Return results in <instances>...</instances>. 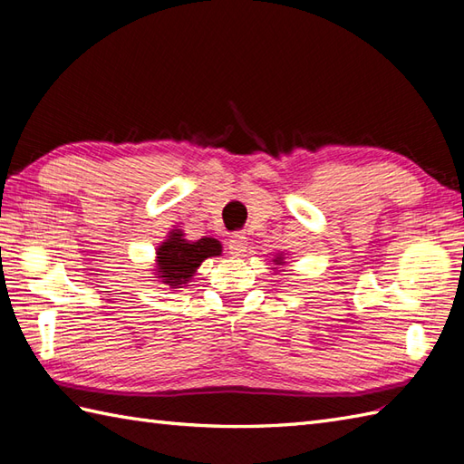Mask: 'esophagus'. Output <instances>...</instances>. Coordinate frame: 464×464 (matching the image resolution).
I'll list each match as a JSON object with an SVG mask.
<instances>
[{
	"mask_svg": "<svg viewBox=\"0 0 464 464\" xmlns=\"http://www.w3.org/2000/svg\"><path fill=\"white\" fill-rule=\"evenodd\" d=\"M227 249H229L231 255H235V257H239V255L245 253V249H247V237H245L243 233H233L229 239H227Z\"/></svg>",
	"mask_w": 464,
	"mask_h": 464,
	"instance_id": "obj_1",
	"label": "esophagus"
}]
</instances>
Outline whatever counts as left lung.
<instances>
[{"label": "left lung", "instance_id": "obj_1", "mask_svg": "<svg viewBox=\"0 0 464 464\" xmlns=\"http://www.w3.org/2000/svg\"><path fill=\"white\" fill-rule=\"evenodd\" d=\"M275 261V265H283V257L281 255H277V259H273Z\"/></svg>", "mask_w": 464, "mask_h": 464}]
</instances>
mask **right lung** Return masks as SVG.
Wrapping results in <instances>:
<instances>
[{"instance_id": "obj_1", "label": "right lung", "mask_w": 464, "mask_h": 464, "mask_svg": "<svg viewBox=\"0 0 464 464\" xmlns=\"http://www.w3.org/2000/svg\"><path fill=\"white\" fill-rule=\"evenodd\" d=\"M221 243L213 237L187 241L183 231L173 229L167 239L157 247L155 275L171 289L187 287L197 267L209 257L221 255Z\"/></svg>"}]
</instances>
